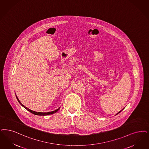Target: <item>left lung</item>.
Listing matches in <instances>:
<instances>
[{
  "label": "left lung",
  "instance_id": "obj_1",
  "mask_svg": "<svg viewBox=\"0 0 149 149\" xmlns=\"http://www.w3.org/2000/svg\"><path fill=\"white\" fill-rule=\"evenodd\" d=\"M121 110V111H119V113H117V114H118V113H120V112H121V111H122V110Z\"/></svg>",
  "mask_w": 149,
  "mask_h": 149
}]
</instances>
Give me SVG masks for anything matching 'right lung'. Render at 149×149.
<instances>
[{"instance_id": "right-lung-1", "label": "right lung", "mask_w": 149, "mask_h": 149, "mask_svg": "<svg viewBox=\"0 0 149 149\" xmlns=\"http://www.w3.org/2000/svg\"><path fill=\"white\" fill-rule=\"evenodd\" d=\"M16 97H17V100H18V102L20 103V104L23 107H24L25 109H26L28 111H29V112H30L31 113H33V114H34V115H40V116H45V115H51V114H53V113H55L56 112H57L59 110L60 107L59 109H56V110H54V111H50V112H48V113H40V112H36V111H33V110H31L30 109H28V107H25L24 105H23L22 103H21V102L19 101V100L18 99V97H17V96L16 95Z\"/></svg>"}]
</instances>
